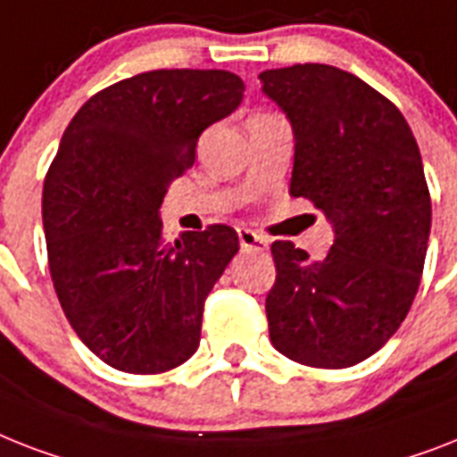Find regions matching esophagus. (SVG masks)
Returning a JSON list of instances; mask_svg holds the SVG:
<instances>
[{"label": "esophagus", "mask_w": 457, "mask_h": 457, "mask_svg": "<svg viewBox=\"0 0 457 457\" xmlns=\"http://www.w3.org/2000/svg\"><path fill=\"white\" fill-rule=\"evenodd\" d=\"M237 235H239V246L241 251H265L267 248V239L253 229L239 228L237 229Z\"/></svg>", "instance_id": "obj_1"}]
</instances>
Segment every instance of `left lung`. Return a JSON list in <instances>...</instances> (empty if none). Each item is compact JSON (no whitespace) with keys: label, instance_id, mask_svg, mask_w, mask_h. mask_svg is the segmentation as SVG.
<instances>
[{"label":"left lung","instance_id":"1","mask_svg":"<svg viewBox=\"0 0 457 457\" xmlns=\"http://www.w3.org/2000/svg\"><path fill=\"white\" fill-rule=\"evenodd\" d=\"M261 81L293 126L291 195L336 235L321 261L272 244L270 340L293 361L347 369L395 336L420 287L432 228L420 150L395 103L345 70L305 62Z\"/></svg>","mask_w":457,"mask_h":457}]
</instances>
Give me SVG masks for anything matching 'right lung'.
Wrapping results in <instances>:
<instances>
[{"label":"right lung","instance_id":"1","mask_svg":"<svg viewBox=\"0 0 457 457\" xmlns=\"http://www.w3.org/2000/svg\"><path fill=\"white\" fill-rule=\"evenodd\" d=\"M241 98L228 70H152L91 96L62 133L42 195L48 270L74 333L112 369L154 376L199 347L239 237L211 225L170 244L159 206Z\"/></svg>","mask_w":457,"mask_h":457}]
</instances>
